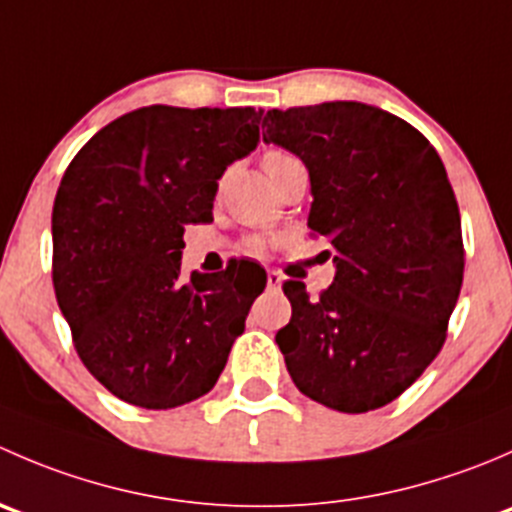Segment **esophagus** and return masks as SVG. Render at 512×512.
<instances>
[{"mask_svg":"<svg viewBox=\"0 0 512 512\" xmlns=\"http://www.w3.org/2000/svg\"><path fill=\"white\" fill-rule=\"evenodd\" d=\"M282 287V275L280 272L270 270L267 272V289H280Z\"/></svg>","mask_w":512,"mask_h":512,"instance_id":"esophagus-1","label":"esophagus"}]
</instances>
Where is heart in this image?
Listing matches in <instances>:
<instances>
[{"label":"heart","instance_id":"heart-1","mask_svg":"<svg viewBox=\"0 0 512 512\" xmlns=\"http://www.w3.org/2000/svg\"><path fill=\"white\" fill-rule=\"evenodd\" d=\"M289 160H294V158L289 156V153H285V151H267L265 158H262V165H265V170H267V173H270V170L280 168V165L289 163ZM250 250L260 252L262 250V242H252Z\"/></svg>","mask_w":512,"mask_h":512}]
</instances>
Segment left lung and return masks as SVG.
I'll list each match as a JSON object with an SVG mask.
<instances>
[{"instance_id": "8db88e82", "label": "left lung", "mask_w": 512, "mask_h": 512, "mask_svg": "<svg viewBox=\"0 0 512 512\" xmlns=\"http://www.w3.org/2000/svg\"><path fill=\"white\" fill-rule=\"evenodd\" d=\"M265 141L302 158L307 227L334 247L312 299L287 280L277 344L294 386L342 414L404 394L446 342L463 285L461 213L436 148L404 118L356 101L267 111Z\"/></svg>"}]
</instances>
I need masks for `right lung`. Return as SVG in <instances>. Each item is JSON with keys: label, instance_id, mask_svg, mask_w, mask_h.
Masks as SVG:
<instances>
[{"label": "right lung", "instance_id": "right-lung-1", "mask_svg": "<svg viewBox=\"0 0 512 512\" xmlns=\"http://www.w3.org/2000/svg\"><path fill=\"white\" fill-rule=\"evenodd\" d=\"M255 108L146 106L76 153L51 213L54 292L86 369L121 401L208 394L267 275L252 262L183 277L185 225L213 220L218 180L260 143Z\"/></svg>", "mask_w": 512, "mask_h": 512}]
</instances>
